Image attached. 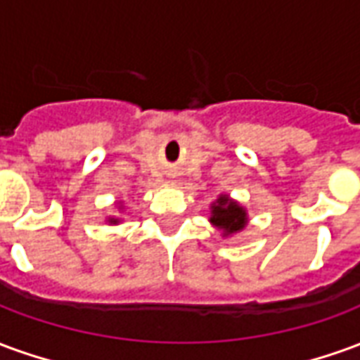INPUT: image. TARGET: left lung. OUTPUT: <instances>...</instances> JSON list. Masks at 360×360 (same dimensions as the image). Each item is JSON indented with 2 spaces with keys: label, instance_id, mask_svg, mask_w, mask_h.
I'll list each match as a JSON object with an SVG mask.
<instances>
[{
  "label": "left lung",
  "instance_id": "8db88e82",
  "mask_svg": "<svg viewBox=\"0 0 360 360\" xmlns=\"http://www.w3.org/2000/svg\"><path fill=\"white\" fill-rule=\"evenodd\" d=\"M210 224L221 237H233L249 226V212L229 195H219L210 204Z\"/></svg>",
  "mask_w": 360,
  "mask_h": 360
}]
</instances>
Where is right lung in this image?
Here are the masks:
<instances>
[{
  "label": "right lung",
  "mask_w": 360,
  "mask_h": 360,
  "mask_svg": "<svg viewBox=\"0 0 360 360\" xmlns=\"http://www.w3.org/2000/svg\"><path fill=\"white\" fill-rule=\"evenodd\" d=\"M117 208L119 210H123V202H117ZM105 221H108L110 226H117L119 221H121V218H117V216H108V218H105Z\"/></svg>",
  "instance_id": "1"
}]
</instances>
